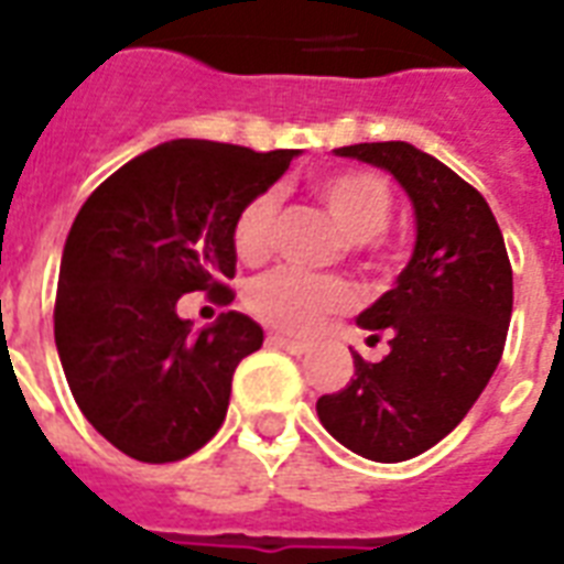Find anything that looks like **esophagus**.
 <instances>
[{"mask_svg": "<svg viewBox=\"0 0 564 564\" xmlns=\"http://www.w3.org/2000/svg\"><path fill=\"white\" fill-rule=\"evenodd\" d=\"M269 345H274V348H283L286 354H295V357H301V354L310 351L307 343H299V339H286V336H278V334L269 336Z\"/></svg>", "mask_w": 564, "mask_h": 564, "instance_id": "esophagus-1", "label": "esophagus"}]
</instances>
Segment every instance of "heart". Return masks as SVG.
Wrapping results in <instances>:
<instances>
[{"mask_svg":"<svg viewBox=\"0 0 564 564\" xmlns=\"http://www.w3.org/2000/svg\"><path fill=\"white\" fill-rule=\"evenodd\" d=\"M313 193L325 210L334 216L345 239L357 246L371 242L386 230L392 219V189L380 175L366 170H345L325 175L313 184ZM278 216V195L260 193L242 204L234 219V248L248 263H257L269 254ZM354 304L351 290L334 278L274 269V272L248 283L246 307L260 322L286 330V334H313L325 316L343 313Z\"/></svg>","mask_w":564,"mask_h":564,"instance_id":"1","label":"heart"}]
</instances>
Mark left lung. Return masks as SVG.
<instances>
[{"mask_svg":"<svg viewBox=\"0 0 564 564\" xmlns=\"http://www.w3.org/2000/svg\"><path fill=\"white\" fill-rule=\"evenodd\" d=\"M336 158L386 170L415 213V248L389 292L362 310L369 343L351 383L316 401L318 421L354 454L403 463L442 442L495 375L512 318V265L495 213L471 184L415 145L357 143Z\"/></svg>","mask_w":564,"mask_h":564,"instance_id":"1","label":"left lung"}]
</instances>
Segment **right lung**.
<instances>
[{
  "mask_svg": "<svg viewBox=\"0 0 564 564\" xmlns=\"http://www.w3.org/2000/svg\"><path fill=\"white\" fill-rule=\"evenodd\" d=\"M299 149L170 140L117 170L75 216L57 278L55 345L84 419L140 463H175L225 421L239 360L263 327L237 310L193 330L187 292L228 304L242 204Z\"/></svg>",
  "mask_w": 564,
  "mask_h": 564,
  "instance_id": "right-lung-1",
  "label": "right lung"
}]
</instances>
